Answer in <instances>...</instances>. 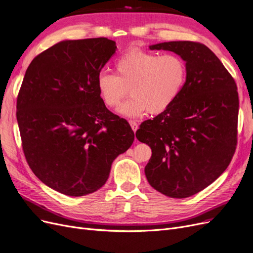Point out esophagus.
Segmentation results:
<instances>
[{
	"mask_svg": "<svg viewBox=\"0 0 253 253\" xmlns=\"http://www.w3.org/2000/svg\"><path fill=\"white\" fill-rule=\"evenodd\" d=\"M129 125L130 126H132V129L134 130V132H136V130L138 129V124L136 123L135 120H129Z\"/></svg>",
	"mask_w": 253,
	"mask_h": 253,
	"instance_id": "1",
	"label": "esophagus"
}]
</instances>
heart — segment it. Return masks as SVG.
Listing matches in <instances>:
<instances>
[{"label":"heart","instance_id":"1","mask_svg":"<svg viewBox=\"0 0 253 253\" xmlns=\"http://www.w3.org/2000/svg\"><path fill=\"white\" fill-rule=\"evenodd\" d=\"M116 75L102 72L97 89L105 105L118 108L128 95L133 97L119 109L127 117H138L147 111L160 114L172 105L187 79L186 63L177 55L129 49L114 63Z\"/></svg>","mask_w":253,"mask_h":253}]
</instances>
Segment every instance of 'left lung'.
I'll list each match as a JSON object with an SVG mask.
<instances>
[{
  "mask_svg": "<svg viewBox=\"0 0 253 253\" xmlns=\"http://www.w3.org/2000/svg\"><path fill=\"white\" fill-rule=\"evenodd\" d=\"M183 58L187 79L166 111L141 124L140 142L151 148L145 166L149 185L162 194L186 198L224 172L237 146L239 95L234 78L203 43L169 42L149 46Z\"/></svg>",
  "mask_w": 253,
  "mask_h": 253,
  "instance_id": "8db88e82",
  "label": "left lung"
}]
</instances>
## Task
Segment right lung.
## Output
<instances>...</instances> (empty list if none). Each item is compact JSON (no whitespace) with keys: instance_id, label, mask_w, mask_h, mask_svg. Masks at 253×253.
Instances as JSON below:
<instances>
[{"instance_id":"right-lung-1","label":"right lung","mask_w":253,"mask_h":253,"mask_svg":"<svg viewBox=\"0 0 253 253\" xmlns=\"http://www.w3.org/2000/svg\"><path fill=\"white\" fill-rule=\"evenodd\" d=\"M105 37L64 40L36 56L19 89L16 118L34 174L68 196L97 191L134 142L127 121L107 109L97 77L116 52Z\"/></svg>"}]
</instances>
